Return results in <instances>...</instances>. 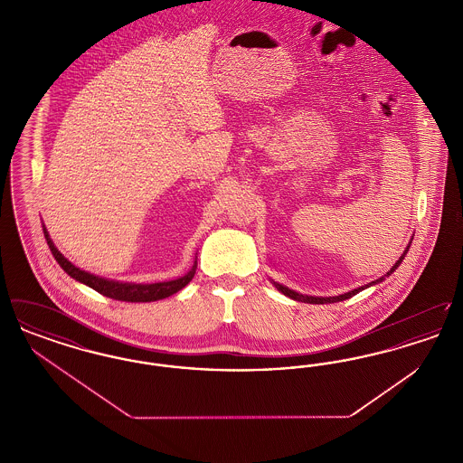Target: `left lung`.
<instances>
[{
    "label": "left lung",
    "mask_w": 463,
    "mask_h": 463,
    "mask_svg": "<svg viewBox=\"0 0 463 463\" xmlns=\"http://www.w3.org/2000/svg\"><path fill=\"white\" fill-rule=\"evenodd\" d=\"M408 250H410V246L404 250V253L401 255V259L397 260L394 267L385 274V276H391L394 270H396L397 267L401 265L402 262V259H404V255L408 253ZM383 278H380V279H376L373 283H370V285H366V287L357 288V289H353V291H349V293H344V295H338V297H330V298H326V297H307V295H300V293H297V291H293V289H289V288L283 287V285H278V283H274L276 288L283 293V295H287L289 298H293V300H298V302H306V304H333V302H342V300H347V298H351L354 295H357L361 289H364V288L372 287L374 283H380Z\"/></svg>",
    "instance_id": "left-lung-1"
}]
</instances>
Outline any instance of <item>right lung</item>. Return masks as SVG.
Segmentation results:
<instances>
[{
  "mask_svg": "<svg viewBox=\"0 0 463 463\" xmlns=\"http://www.w3.org/2000/svg\"><path fill=\"white\" fill-rule=\"evenodd\" d=\"M43 232L46 242H48V246H50L52 255L55 257V260L59 262V265L66 270L67 274H69L72 279H76V281H80V283H83V285H87V287L93 288L95 291H99V293L104 295V297H109V298H114V300H121V302H156V300L166 298V297L174 295L178 289H182V288L185 287V285L194 278L196 267H198L196 262H194L193 269H191L185 276H182V278H178V279H174V281H166V283H155V285L118 283V281H112V279H104V278L93 276V274H90V272H85V270L78 269L76 265L71 264L66 257L55 248V244L50 240V236H48V232H46L44 227Z\"/></svg>",
  "mask_w": 463,
  "mask_h": 463,
  "instance_id": "1",
  "label": "right lung"
}]
</instances>
